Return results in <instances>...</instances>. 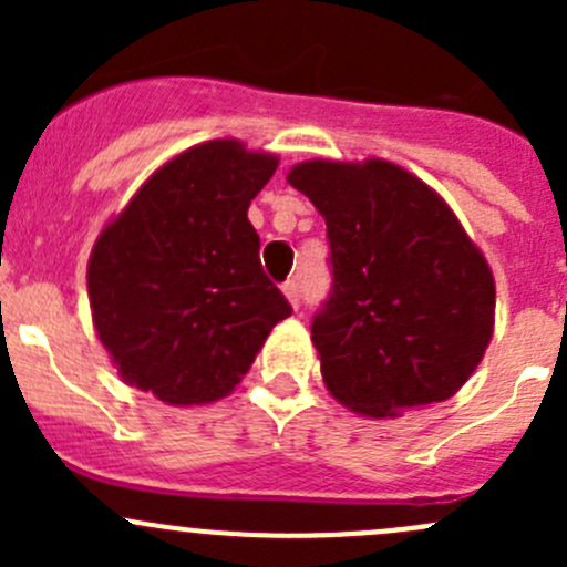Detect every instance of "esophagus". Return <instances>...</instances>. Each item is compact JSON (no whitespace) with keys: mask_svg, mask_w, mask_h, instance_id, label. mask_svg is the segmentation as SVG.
<instances>
[{"mask_svg":"<svg viewBox=\"0 0 567 567\" xmlns=\"http://www.w3.org/2000/svg\"><path fill=\"white\" fill-rule=\"evenodd\" d=\"M282 293L288 296L290 305L299 307V299H301V296H299V282H296V279H288V282L282 285Z\"/></svg>","mask_w":567,"mask_h":567,"instance_id":"1","label":"esophagus"}]
</instances>
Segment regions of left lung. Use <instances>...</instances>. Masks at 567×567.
Masks as SVG:
<instances>
[{
    "instance_id": "left-lung-1",
    "label": "left lung",
    "mask_w": 567,
    "mask_h": 567,
    "mask_svg": "<svg viewBox=\"0 0 567 567\" xmlns=\"http://www.w3.org/2000/svg\"><path fill=\"white\" fill-rule=\"evenodd\" d=\"M326 219L331 293L312 318L326 390L362 416L453 398L494 334L496 288L450 205L384 158L296 164Z\"/></svg>"
}]
</instances>
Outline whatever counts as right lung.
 Listing matches in <instances>:
<instances>
[{"label": "right lung", "instance_id": "add662e5", "mask_svg": "<svg viewBox=\"0 0 567 567\" xmlns=\"http://www.w3.org/2000/svg\"><path fill=\"white\" fill-rule=\"evenodd\" d=\"M279 158L210 140L169 158L101 230L87 262L120 379L169 405L225 398L290 305L262 274L249 203Z\"/></svg>", "mask_w": 567, "mask_h": 567}]
</instances>
